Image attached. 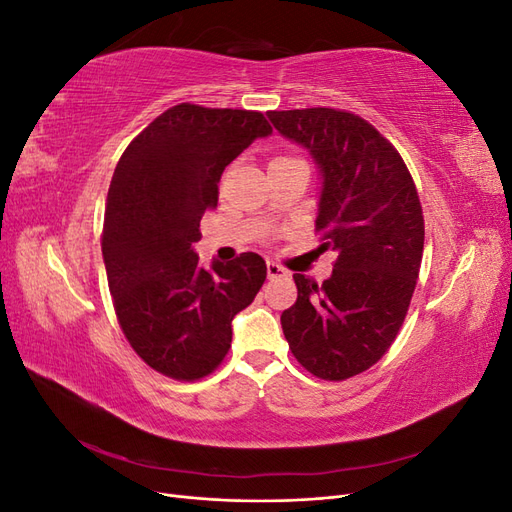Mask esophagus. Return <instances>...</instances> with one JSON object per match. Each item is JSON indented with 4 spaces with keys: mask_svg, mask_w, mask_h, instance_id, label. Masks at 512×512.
Here are the masks:
<instances>
[{
    "mask_svg": "<svg viewBox=\"0 0 512 512\" xmlns=\"http://www.w3.org/2000/svg\"><path fill=\"white\" fill-rule=\"evenodd\" d=\"M267 275H269V280H277V277H286L288 271L280 265H275V262H267Z\"/></svg>",
    "mask_w": 512,
    "mask_h": 512,
    "instance_id": "esophagus-1",
    "label": "esophagus"
}]
</instances>
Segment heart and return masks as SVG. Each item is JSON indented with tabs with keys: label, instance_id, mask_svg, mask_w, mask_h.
<instances>
[{
	"label": "heart",
	"instance_id": "1",
	"mask_svg": "<svg viewBox=\"0 0 512 512\" xmlns=\"http://www.w3.org/2000/svg\"><path fill=\"white\" fill-rule=\"evenodd\" d=\"M275 160H297V158H286V156H280V158H275Z\"/></svg>",
	"mask_w": 512,
	"mask_h": 512
}]
</instances>
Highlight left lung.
Listing matches in <instances>:
<instances>
[{"label": "left lung", "mask_w": 512, "mask_h": 512, "mask_svg": "<svg viewBox=\"0 0 512 512\" xmlns=\"http://www.w3.org/2000/svg\"><path fill=\"white\" fill-rule=\"evenodd\" d=\"M322 170L316 218L333 275L294 273L297 303L282 314L288 346L309 374L348 380L376 365L406 320L421 271L425 220L410 170L391 141L339 108L269 111Z\"/></svg>", "instance_id": "left-lung-1"}]
</instances>
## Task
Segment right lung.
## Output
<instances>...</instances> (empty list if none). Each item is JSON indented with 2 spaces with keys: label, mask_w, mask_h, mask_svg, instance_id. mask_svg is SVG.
Segmentation results:
<instances>
[{
  "label": "right lung",
  "mask_w": 512,
  "mask_h": 512,
  "mask_svg": "<svg viewBox=\"0 0 512 512\" xmlns=\"http://www.w3.org/2000/svg\"><path fill=\"white\" fill-rule=\"evenodd\" d=\"M265 115L181 102L123 151L108 188L102 256L119 327L158 374L194 382L230 350V322L254 301L267 265L245 252L200 267V218L218 207L224 168L256 138Z\"/></svg>",
  "instance_id": "1"
}]
</instances>
